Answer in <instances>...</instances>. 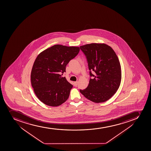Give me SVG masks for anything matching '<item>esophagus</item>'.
<instances>
[{
	"mask_svg": "<svg viewBox=\"0 0 151 151\" xmlns=\"http://www.w3.org/2000/svg\"><path fill=\"white\" fill-rule=\"evenodd\" d=\"M74 85L75 87H77V85H78V81L74 82Z\"/></svg>",
	"mask_w": 151,
	"mask_h": 151,
	"instance_id": "1",
	"label": "esophagus"
}]
</instances>
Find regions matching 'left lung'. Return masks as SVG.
<instances>
[{
	"label": "left lung",
	"instance_id": "8db88e82",
	"mask_svg": "<svg viewBox=\"0 0 151 151\" xmlns=\"http://www.w3.org/2000/svg\"><path fill=\"white\" fill-rule=\"evenodd\" d=\"M87 57L90 76L87 88L80 91L88 100L101 103L109 100L121 84L122 71L115 51L104 43H91L80 47ZM95 73L93 75L91 71Z\"/></svg>",
	"mask_w": 151,
	"mask_h": 151
}]
</instances>
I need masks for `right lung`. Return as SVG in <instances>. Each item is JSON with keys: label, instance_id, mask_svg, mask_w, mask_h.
<instances>
[{"label": "right lung", "instance_id": "add662e5", "mask_svg": "<svg viewBox=\"0 0 151 151\" xmlns=\"http://www.w3.org/2000/svg\"><path fill=\"white\" fill-rule=\"evenodd\" d=\"M79 51V47L55 45L36 57L31 72V83L35 94L44 104L57 107L68 99L73 86L60 74L65 72L66 66Z\"/></svg>", "mask_w": 151, "mask_h": 151}]
</instances>
